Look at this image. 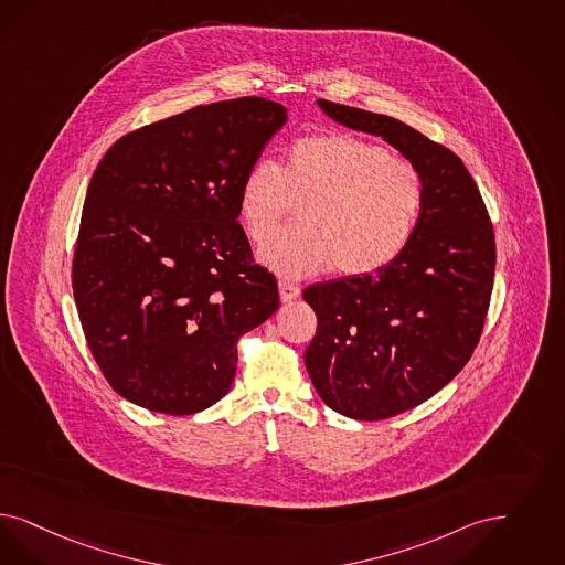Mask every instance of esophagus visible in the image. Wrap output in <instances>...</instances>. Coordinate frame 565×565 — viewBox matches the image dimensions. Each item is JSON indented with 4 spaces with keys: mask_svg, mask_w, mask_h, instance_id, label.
<instances>
[{
    "mask_svg": "<svg viewBox=\"0 0 565 565\" xmlns=\"http://www.w3.org/2000/svg\"><path fill=\"white\" fill-rule=\"evenodd\" d=\"M279 296L284 302H292L300 296V288L290 281H279Z\"/></svg>",
    "mask_w": 565,
    "mask_h": 565,
    "instance_id": "1",
    "label": "esophagus"
}]
</instances>
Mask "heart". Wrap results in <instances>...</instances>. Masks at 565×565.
<instances>
[{
    "instance_id": "obj_1",
    "label": "heart",
    "mask_w": 565,
    "mask_h": 565,
    "mask_svg": "<svg viewBox=\"0 0 565 565\" xmlns=\"http://www.w3.org/2000/svg\"><path fill=\"white\" fill-rule=\"evenodd\" d=\"M303 202V225L276 230ZM426 206V179L405 156L363 137L328 131L298 137L281 164L258 160L244 173L237 216L263 244L265 267L284 279L335 269L349 277L382 271L407 250Z\"/></svg>"
}]
</instances>
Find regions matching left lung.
I'll return each instance as SVG.
<instances>
[{
	"label": "left lung",
	"instance_id": "8db88e82",
	"mask_svg": "<svg viewBox=\"0 0 565 565\" xmlns=\"http://www.w3.org/2000/svg\"><path fill=\"white\" fill-rule=\"evenodd\" d=\"M335 122L384 137L426 179V206L407 250L382 271L312 284L317 315L305 365L321 401L377 422L428 401L466 367L487 321L494 230L461 158L409 125L328 99Z\"/></svg>",
	"mask_w": 565,
	"mask_h": 565
}]
</instances>
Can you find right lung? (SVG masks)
<instances>
[{"label": "right lung", "mask_w": 565, "mask_h": 565, "mask_svg": "<svg viewBox=\"0 0 565 565\" xmlns=\"http://www.w3.org/2000/svg\"><path fill=\"white\" fill-rule=\"evenodd\" d=\"M271 99H225L120 137L94 171L73 256L89 351L122 398L192 415L234 382L237 340L279 307L237 223L239 181L286 125Z\"/></svg>", "instance_id": "add662e5"}]
</instances>
